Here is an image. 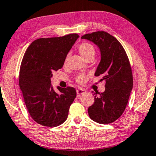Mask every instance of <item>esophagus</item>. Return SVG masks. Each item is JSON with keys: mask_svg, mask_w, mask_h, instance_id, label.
<instances>
[{"mask_svg": "<svg viewBox=\"0 0 156 156\" xmlns=\"http://www.w3.org/2000/svg\"><path fill=\"white\" fill-rule=\"evenodd\" d=\"M76 93H77V96H81L82 95H83L84 94H86V91L84 89H82V88H78V89L76 90Z\"/></svg>", "mask_w": 156, "mask_h": 156, "instance_id": "esophagus-1", "label": "esophagus"}]
</instances>
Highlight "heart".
I'll list each match as a JSON object with an SVG mask.
<instances>
[{"mask_svg":"<svg viewBox=\"0 0 156 156\" xmlns=\"http://www.w3.org/2000/svg\"><path fill=\"white\" fill-rule=\"evenodd\" d=\"M78 50L80 55H81L85 60L90 58V57H94V55H95V48H94V47L91 44H90V43H81V44H80L79 46H78ZM67 59H68V57H66V59H65V64L66 63ZM86 80H87V76L83 74H80L79 76H78V77L76 78V81L80 84H83Z\"/></svg>","mask_w":156,"mask_h":156,"instance_id":"obj_1","label":"heart"}]
</instances>
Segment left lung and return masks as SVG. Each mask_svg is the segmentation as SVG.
Wrapping results in <instances>:
<instances>
[{
  "label": "left lung",
  "instance_id": "1",
  "mask_svg": "<svg viewBox=\"0 0 156 156\" xmlns=\"http://www.w3.org/2000/svg\"><path fill=\"white\" fill-rule=\"evenodd\" d=\"M97 45L101 61L95 76L106 82L103 93L92 91L94 103L88 107L90 119L99 124H110L121 117L133 86V73L125 49L115 37L106 31H96L81 37Z\"/></svg>",
  "mask_w": 156,
  "mask_h": 156
}]
</instances>
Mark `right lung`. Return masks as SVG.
Listing matches in <instances>:
<instances>
[{
	"instance_id": "1",
	"label": "right lung",
	"mask_w": 156,
	"mask_h": 156,
	"mask_svg": "<svg viewBox=\"0 0 156 156\" xmlns=\"http://www.w3.org/2000/svg\"><path fill=\"white\" fill-rule=\"evenodd\" d=\"M77 34L41 38L29 45L21 62L19 86L29 114L37 123L57 127L68 118L69 109L76 97L73 87L56 93L51 85L52 72L62 68Z\"/></svg>"
}]
</instances>
